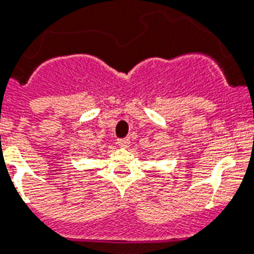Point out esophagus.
<instances>
[{"label": "esophagus", "mask_w": 254, "mask_h": 254, "mask_svg": "<svg viewBox=\"0 0 254 254\" xmlns=\"http://www.w3.org/2000/svg\"><path fill=\"white\" fill-rule=\"evenodd\" d=\"M118 144L122 148H127L130 144V139L129 138H123V139H118Z\"/></svg>", "instance_id": "obj_1"}]
</instances>
